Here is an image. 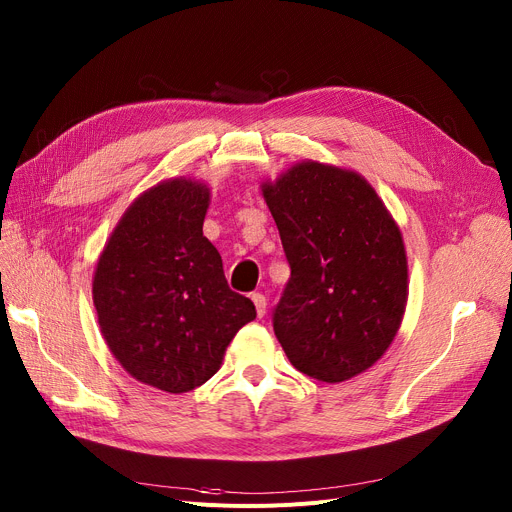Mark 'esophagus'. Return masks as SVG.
<instances>
[{
  "label": "esophagus",
  "instance_id": "esophagus-1",
  "mask_svg": "<svg viewBox=\"0 0 512 512\" xmlns=\"http://www.w3.org/2000/svg\"><path fill=\"white\" fill-rule=\"evenodd\" d=\"M251 299H253V303H255L257 315H259V317H263V315H265V309H267V299L263 297L261 292H253V294H251Z\"/></svg>",
  "mask_w": 512,
  "mask_h": 512
}]
</instances>
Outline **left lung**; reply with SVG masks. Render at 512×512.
<instances>
[{"mask_svg": "<svg viewBox=\"0 0 512 512\" xmlns=\"http://www.w3.org/2000/svg\"><path fill=\"white\" fill-rule=\"evenodd\" d=\"M263 197L290 265L276 338L309 378H353L386 353L405 315L400 230L365 178L315 161L265 182Z\"/></svg>", "mask_w": 512, "mask_h": 512, "instance_id": "1", "label": "left lung"}]
</instances>
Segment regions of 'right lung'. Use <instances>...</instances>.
I'll use <instances>...</instances> for the list:
<instances>
[{"label":"right lung","mask_w":512,"mask_h":512,"mask_svg":"<svg viewBox=\"0 0 512 512\" xmlns=\"http://www.w3.org/2000/svg\"><path fill=\"white\" fill-rule=\"evenodd\" d=\"M209 191L168 180L134 201L99 257L93 303L120 365L147 386L180 394L220 369L226 346L255 319L230 290L203 236Z\"/></svg>","instance_id":"1"}]
</instances>
